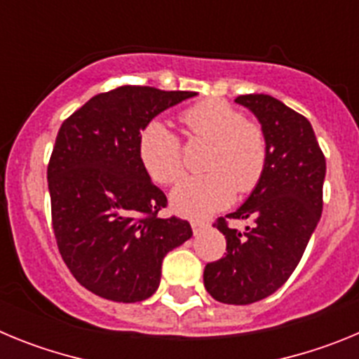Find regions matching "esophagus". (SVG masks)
Segmentation results:
<instances>
[{"instance_id": "obj_1", "label": "esophagus", "mask_w": 359, "mask_h": 359, "mask_svg": "<svg viewBox=\"0 0 359 359\" xmlns=\"http://www.w3.org/2000/svg\"><path fill=\"white\" fill-rule=\"evenodd\" d=\"M190 226H192L194 233H199V231L205 230V228L208 226V223L207 221H201V219H192V221H190Z\"/></svg>"}]
</instances>
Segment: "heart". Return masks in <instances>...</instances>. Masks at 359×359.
I'll return each mask as SVG.
<instances>
[{"mask_svg":"<svg viewBox=\"0 0 359 359\" xmlns=\"http://www.w3.org/2000/svg\"><path fill=\"white\" fill-rule=\"evenodd\" d=\"M192 140H208L205 174L187 177L170 194L177 214L207 217L228 207L236 192L248 194L261 183L269 160L264 128L221 98H207L180 113ZM138 160L152 182L174 185L185 174L182 140L161 120H149L136 142Z\"/></svg>","mask_w":359,"mask_h":359,"instance_id":"b5f03b06","label":"heart"}]
</instances>
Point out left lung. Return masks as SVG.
<instances>
[{
  "instance_id": "8db88e82",
  "label": "left lung",
  "mask_w": 359,
  "mask_h": 359,
  "mask_svg": "<svg viewBox=\"0 0 359 359\" xmlns=\"http://www.w3.org/2000/svg\"><path fill=\"white\" fill-rule=\"evenodd\" d=\"M268 136L269 160L261 183L236 212L214 223L226 253L208 262L203 280L223 304L246 306L269 297L291 277L320 221L325 156L309 120L269 95H241ZM244 218L246 232L227 221Z\"/></svg>"
}]
</instances>
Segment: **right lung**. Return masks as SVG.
Masks as SVG:
<instances>
[{"label":"right lung","instance_id":"obj_1","mask_svg":"<svg viewBox=\"0 0 359 359\" xmlns=\"http://www.w3.org/2000/svg\"><path fill=\"white\" fill-rule=\"evenodd\" d=\"M194 91L120 86L62 122L48 163L52 226L81 286L113 302H140L160 286L161 262L190 239L189 221L158 217L167 198L136 152L140 129Z\"/></svg>","mask_w":359,"mask_h":359}]
</instances>
